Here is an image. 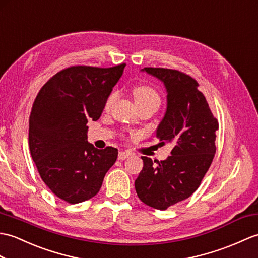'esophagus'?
<instances>
[{"instance_id": "34e87169", "label": "esophagus", "mask_w": 258, "mask_h": 258, "mask_svg": "<svg viewBox=\"0 0 258 258\" xmlns=\"http://www.w3.org/2000/svg\"><path fill=\"white\" fill-rule=\"evenodd\" d=\"M128 156H130L128 153H126V152H119L117 158H118V160H125Z\"/></svg>"}]
</instances>
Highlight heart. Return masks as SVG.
Wrapping results in <instances>:
<instances>
[{
	"label": "heart",
	"instance_id": "1",
	"mask_svg": "<svg viewBox=\"0 0 258 258\" xmlns=\"http://www.w3.org/2000/svg\"><path fill=\"white\" fill-rule=\"evenodd\" d=\"M133 97L134 101L137 105H143V104H153L156 107L160 104V97L158 92L155 90L153 87L147 86V85H140L133 88ZM117 98V92L113 91L109 98L106 99L105 102V109H110V106L114 103V101Z\"/></svg>",
	"mask_w": 258,
	"mask_h": 258
}]
</instances>
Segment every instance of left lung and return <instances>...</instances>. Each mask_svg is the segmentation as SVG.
Listing matches in <instances>:
<instances>
[{
  "mask_svg": "<svg viewBox=\"0 0 258 258\" xmlns=\"http://www.w3.org/2000/svg\"><path fill=\"white\" fill-rule=\"evenodd\" d=\"M142 70L164 82L167 110L156 137L161 145L170 143L173 148L165 160L142 156L144 166L135 180V190L145 205L166 210L199 188L217 151L219 123L192 77L166 68Z\"/></svg>",
  "mask_w": 258,
  "mask_h": 258,
  "instance_id": "8db88e82",
  "label": "left lung"
}]
</instances>
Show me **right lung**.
I'll list each match as a JSON object with an SVG mask.
<instances>
[{
    "label": "right lung",
    "mask_w": 258,
    "mask_h": 258,
    "mask_svg": "<svg viewBox=\"0 0 258 258\" xmlns=\"http://www.w3.org/2000/svg\"><path fill=\"white\" fill-rule=\"evenodd\" d=\"M125 63L111 68L73 66L39 90L29 116L28 144L39 175L58 198L80 203L99 192L117 149L88 142V121H97Z\"/></svg>",
    "instance_id": "1"
}]
</instances>
